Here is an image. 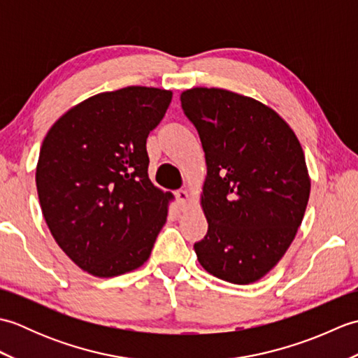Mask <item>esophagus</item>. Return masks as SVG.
<instances>
[{"label":"esophagus","mask_w":358,"mask_h":358,"mask_svg":"<svg viewBox=\"0 0 358 358\" xmlns=\"http://www.w3.org/2000/svg\"><path fill=\"white\" fill-rule=\"evenodd\" d=\"M175 196H177V201H178L180 206H186V203L189 201L187 191H185V189H181V191L175 192Z\"/></svg>","instance_id":"esophagus-1"}]
</instances>
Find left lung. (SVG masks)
Returning a JSON list of instances; mask_svg holds the SVG:
<instances>
[{
    "mask_svg": "<svg viewBox=\"0 0 358 358\" xmlns=\"http://www.w3.org/2000/svg\"><path fill=\"white\" fill-rule=\"evenodd\" d=\"M200 135L208 175V234L194 245L212 275L235 285L264 277L291 246L310 180L300 141L275 110L245 95L194 87L180 96Z\"/></svg>",
    "mask_w": 358,
    "mask_h": 358,
    "instance_id": "8db88e82",
    "label": "left lung"
}]
</instances>
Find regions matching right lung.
I'll return each instance as SVG.
<instances>
[{
  "label": "right lung",
  "mask_w": 358,
  "mask_h": 358,
  "mask_svg": "<svg viewBox=\"0 0 358 358\" xmlns=\"http://www.w3.org/2000/svg\"><path fill=\"white\" fill-rule=\"evenodd\" d=\"M171 90L129 86L87 98L45 135L36 191L50 234L95 277H117L148 260L173 199L152 185L146 140Z\"/></svg>",
  "instance_id": "1"
}]
</instances>
